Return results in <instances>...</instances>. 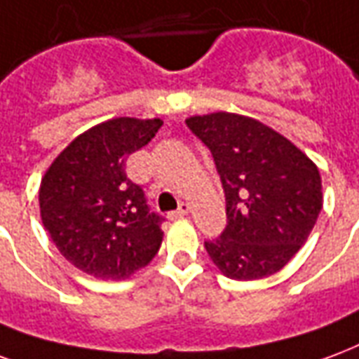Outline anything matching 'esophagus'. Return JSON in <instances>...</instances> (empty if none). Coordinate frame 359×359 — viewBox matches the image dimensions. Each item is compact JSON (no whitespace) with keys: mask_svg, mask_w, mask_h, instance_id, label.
<instances>
[{"mask_svg":"<svg viewBox=\"0 0 359 359\" xmlns=\"http://www.w3.org/2000/svg\"><path fill=\"white\" fill-rule=\"evenodd\" d=\"M187 214H189V205H187V203H182L176 212H172V218H183V216H187Z\"/></svg>","mask_w":359,"mask_h":359,"instance_id":"obj_1","label":"esophagus"}]
</instances>
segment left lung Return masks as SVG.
Segmentation results:
<instances>
[{
    "instance_id": "1",
    "label": "left lung",
    "mask_w": 359,
    "mask_h": 359,
    "mask_svg": "<svg viewBox=\"0 0 359 359\" xmlns=\"http://www.w3.org/2000/svg\"><path fill=\"white\" fill-rule=\"evenodd\" d=\"M185 124L212 153L226 195V229L205 241L212 262L239 281L279 271L304 245L323 206L318 166L248 116L212 112Z\"/></svg>"
}]
</instances>
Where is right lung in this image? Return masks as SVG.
<instances>
[{
    "mask_svg": "<svg viewBox=\"0 0 359 359\" xmlns=\"http://www.w3.org/2000/svg\"><path fill=\"white\" fill-rule=\"evenodd\" d=\"M162 120L112 118L78 135L40 185L41 222L67 260L101 279H126L162 243L161 214L126 176L128 156L153 140Z\"/></svg>",
    "mask_w": 359,
    "mask_h": 359,
    "instance_id": "add662e5",
    "label": "right lung"
}]
</instances>
